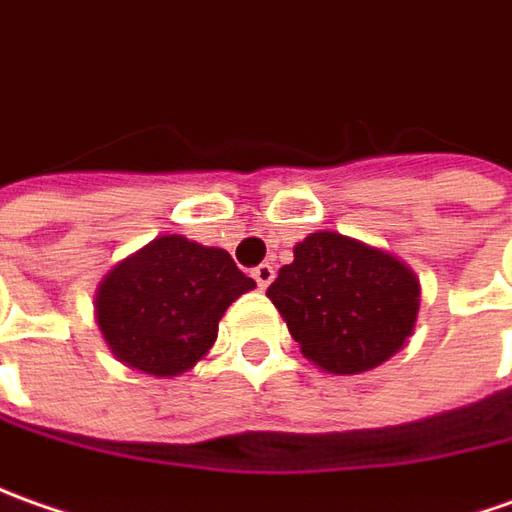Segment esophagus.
<instances>
[{
  "mask_svg": "<svg viewBox=\"0 0 512 512\" xmlns=\"http://www.w3.org/2000/svg\"><path fill=\"white\" fill-rule=\"evenodd\" d=\"M252 277H255V283L260 285V288H269L271 280H274V266H269V263H260V266L252 271Z\"/></svg>",
  "mask_w": 512,
  "mask_h": 512,
  "instance_id": "obj_1",
  "label": "esophagus"
}]
</instances>
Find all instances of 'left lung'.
Here are the masks:
<instances>
[{"mask_svg": "<svg viewBox=\"0 0 512 512\" xmlns=\"http://www.w3.org/2000/svg\"><path fill=\"white\" fill-rule=\"evenodd\" d=\"M266 297L302 356L330 375L384 364L403 350L420 311V283L401 257L333 229L294 246Z\"/></svg>", "mask_w": 512, "mask_h": 512, "instance_id": "1", "label": "left lung"}]
</instances>
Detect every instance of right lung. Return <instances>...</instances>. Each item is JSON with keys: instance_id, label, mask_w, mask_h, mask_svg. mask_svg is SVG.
I'll return each mask as SVG.
<instances>
[{"instance_id": "add662e5", "label": "right lung", "mask_w": 512, "mask_h": 512, "mask_svg": "<svg viewBox=\"0 0 512 512\" xmlns=\"http://www.w3.org/2000/svg\"><path fill=\"white\" fill-rule=\"evenodd\" d=\"M252 288L227 249L159 235L100 280L97 328L128 370L176 378L210 353L221 316Z\"/></svg>"}]
</instances>
